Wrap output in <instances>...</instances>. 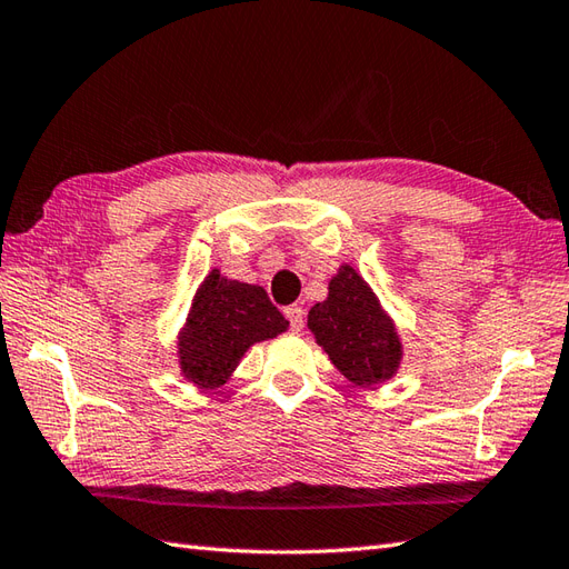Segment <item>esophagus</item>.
Segmentation results:
<instances>
[{
    "mask_svg": "<svg viewBox=\"0 0 569 569\" xmlns=\"http://www.w3.org/2000/svg\"><path fill=\"white\" fill-rule=\"evenodd\" d=\"M284 317L289 319V326H292V331L299 333L301 326H305V309H301L299 305H292L284 309Z\"/></svg>",
    "mask_w": 569,
    "mask_h": 569,
    "instance_id": "34e87169",
    "label": "esophagus"
}]
</instances>
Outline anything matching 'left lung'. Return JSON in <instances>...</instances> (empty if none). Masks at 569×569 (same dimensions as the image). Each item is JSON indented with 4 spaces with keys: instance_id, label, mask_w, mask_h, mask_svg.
Masks as SVG:
<instances>
[{
    "instance_id": "8db88e82",
    "label": "left lung",
    "mask_w": 569,
    "mask_h": 569,
    "mask_svg": "<svg viewBox=\"0 0 569 569\" xmlns=\"http://www.w3.org/2000/svg\"><path fill=\"white\" fill-rule=\"evenodd\" d=\"M313 340L356 387L385 385L401 368L403 343L375 289L343 262L328 280V297L309 311Z\"/></svg>"
}]
</instances>
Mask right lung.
I'll return each mask as SVG.
<instances>
[{
    "label": "right lung",
    "instance_id": "1",
    "mask_svg": "<svg viewBox=\"0 0 569 569\" xmlns=\"http://www.w3.org/2000/svg\"><path fill=\"white\" fill-rule=\"evenodd\" d=\"M289 328L258 284L238 282L213 268L192 297L178 333L180 375L199 389H217L231 380L246 352Z\"/></svg>",
    "mask_w": 569,
    "mask_h": 569
}]
</instances>
